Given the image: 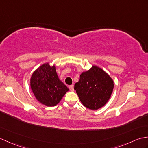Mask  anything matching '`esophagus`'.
<instances>
[{"mask_svg": "<svg viewBox=\"0 0 148 148\" xmlns=\"http://www.w3.org/2000/svg\"><path fill=\"white\" fill-rule=\"evenodd\" d=\"M69 89H70V90L72 91V92H73V91L74 90V85L69 86Z\"/></svg>", "mask_w": 148, "mask_h": 148, "instance_id": "obj_1", "label": "esophagus"}]
</instances>
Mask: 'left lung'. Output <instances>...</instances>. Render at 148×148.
<instances>
[{
	"label": "left lung",
	"instance_id": "1",
	"mask_svg": "<svg viewBox=\"0 0 148 148\" xmlns=\"http://www.w3.org/2000/svg\"><path fill=\"white\" fill-rule=\"evenodd\" d=\"M114 88V82L101 68L93 65L80 75L74 90L84 106L97 110L108 102Z\"/></svg>",
	"mask_w": 148,
	"mask_h": 148
}]
</instances>
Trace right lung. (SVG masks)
Returning a JSON list of instances; mask_svg holds the SVG:
<instances>
[{"label":"right lung","instance_id":"1","mask_svg":"<svg viewBox=\"0 0 148 148\" xmlns=\"http://www.w3.org/2000/svg\"><path fill=\"white\" fill-rule=\"evenodd\" d=\"M30 87L36 98L42 104L55 106L69 88L59 79L55 65L44 64L33 72Z\"/></svg>","mask_w":148,"mask_h":148}]
</instances>
